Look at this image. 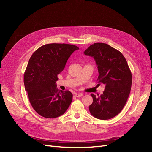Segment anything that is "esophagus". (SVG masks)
<instances>
[{
  "mask_svg": "<svg viewBox=\"0 0 152 152\" xmlns=\"http://www.w3.org/2000/svg\"><path fill=\"white\" fill-rule=\"evenodd\" d=\"M83 96V94L82 93H76L75 94V96L77 98H79V97H81V96Z\"/></svg>",
  "mask_w": 152,
  "mask_h": 152,
  "instance_id": "obj_1",
  "label": "esophagus"
}]
</instances>
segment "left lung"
<instances>
[{"mask_svg": "<svg viewBox=\"0 0 152 152\" xmlns=\"http://www.w3.org/2000/svg\"><path fill=\"white\" fill-rule=\"evenodd\" d=\"M84 53L95 59L99 72L97 81L105 85L102 94H91L93 102L89 106L90 113L96 118L108 120L117 115L127 102L131 72L123 54L107 44L94 43Z\"/></svg>", "mask_w": 152, "mask_h": 152, "instance_id": "8db88e82", "label": "left lung"}]
</instances>
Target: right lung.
<instances>
[{
  "label": "right lung",
  "instance_id": "right-lung-1",
  "mask_svg": "<svg viewBox=\"0 0 152 152\" xmlns=\"http://www.w3.org/2000/svg\"><path fill=\"white\" fill-rule=\"evenodd\" d=\"M77 49L75 45L48 44L37 49L30 57L24 73V84L31 107L40 115L58 117L70 105L72 93L59 91L56 82L68 59Z\"/></svg>",
  "mask_w": 152,
  "mask_h": 152
}]
</instances>
